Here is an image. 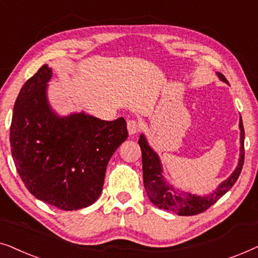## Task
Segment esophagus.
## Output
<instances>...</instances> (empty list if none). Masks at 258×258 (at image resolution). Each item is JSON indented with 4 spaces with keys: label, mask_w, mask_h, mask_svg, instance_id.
<instances>
[{
    "label": "esophagus",
    "mask_w": 258,
    "mask_h": 258,
    "mask_svg": "<svg viewBox=\"0 0 258 258\" xmlns=\"http://www.w3.org/2000/svg\"><path fill=\"white\" fill-rule=\"evenodd\" d=\"M126 128H128V133L129 135H135L140 132V123L135 121V119H129L128 123H126Z\"/></svg>",
    "instance_id": "34e87169"
}]
</instances>
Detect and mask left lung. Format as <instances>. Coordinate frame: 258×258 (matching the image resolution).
Returning a JSON list of instances; mask_svg holds the SVG:
<instances>
[{
    "label": "left lung",
    "instance_id": "1",
    "mask_svg": "<svg viewBox=\"0 0 258 258\" xmlns=\"http://www.w3.org/2000/svg\"><path fill=\"white\" fill-rule=\"evenodd\" d=\"M217 76L222 82L229 84L227 79L221 73H217ZM239 130H241V137H239L241 147H239L237 167L227 179H224L217 186L216 190H214L209 195L203 196L181 191L167 183L164 179L160 156L148 144L146 136L141 134L139 144L142 150L143 181L149 200L160 209L172 211L179 216H191V215L203 213L214 203H216L224 194L231 189L242 171L243 163H244V128H243L242 118H239Z\"/></svg>",
    "mask_w": 258,
    "mask_h": 258
}]
</instances>
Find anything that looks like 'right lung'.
<instances>
[{
	"label": "right lung",
	"mask_w": 258,
	"mask_h": 258,
	"mask_svg": "<svg viewBox=\"0 0 258 258\" xmlns=\"http://www.w3.org/2000/svg\"><path fill=\"white\" fill-rule=\"evenodd\" d=\"M51 76V68L42 66L20 90L10 125L13 160L31 195L79 210L100 197L108 162L128 137L126 122L84 111L57 115L47 95Z\"/></svg>",
	"instance_id": "obj_1"
}]
</instances>
